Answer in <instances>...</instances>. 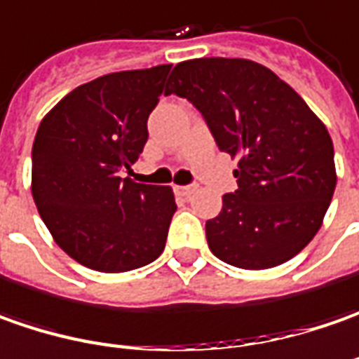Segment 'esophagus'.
Returning a JSON list of instances; mask_svg holds the SVG:
<instances>
[{"label":"esophagus","mask_w":359,"mask_h":359,"mask_svg":"<svg viewBox=\"0 0 359 359\" xmlns=\"http://www.w3.org/2000/svg\"><path fill=\"white\" fill-rule=\"evenodd\" d=\"M175 192L179 196H191L192 192H194V187H175Z\"/></svg>","instance_id":"obj_1"}]
</instances>
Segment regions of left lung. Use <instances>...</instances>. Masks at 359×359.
<instances>
[{"label": "left lung", "instance_id": "8db88e82", "mask_svg": "<svg viewBox=\"0 0 359 359\" xmlns=\"http://www.w3.org/2000/svg\"><path fill=\"white\" fill-rule=\"evenodd\" d=\"M203 113L218 149L238 156V191L206 220L212 254L244 270L284 264L322 226L336 189L334 144L300 95L250 59L203 57L175 65L165 95Z\"/></svg>", "mask_w": 359, "mask_h": 359}]
</instances>
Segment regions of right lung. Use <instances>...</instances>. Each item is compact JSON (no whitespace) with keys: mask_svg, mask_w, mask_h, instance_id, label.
<instances>
[{"mask_svg":"<svg viewBox=\"0 0 359 359\" xmlns=\"http://www.w3.org/2000/svg\"><path fill=\"white\" fill-rule=\"evenodd\" d=\"M172 65L118 71L79 85L41 121L32 151V194L61 250L99 272L151 264L177 210L170 187L123 172L149 139L147 118Z\"/></svg>","mask_w":359,"mask_h":359,"instance_id":"add662e5","label":"right lung"}]
</instances>
